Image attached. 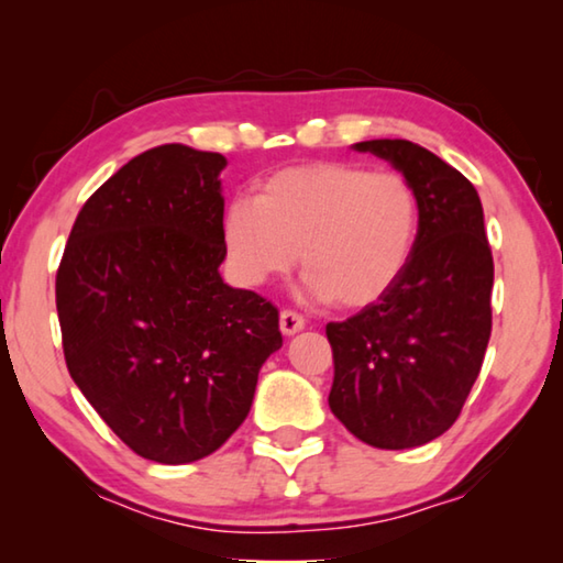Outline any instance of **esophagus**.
I'll list each match as a JSON object with an SVG mask.
<instances>
[{
	"mask_svg": "<svg viewBox=\"0 0 563 563\" xmlns=\"http://www.w3.org/2000/svg\"><path fill=\"white\" fill-rule=\"evenodd\" d=\"M305 328V320L302 316H298V312L292 310H283L280 312V332L283 335H295V332H300Z\"/></svg>",
	"mask_w": 563,
	"mask_h": 563,
	"instance_id": "esophagus-1",
	"label": "esophagus"
}]
</instances>
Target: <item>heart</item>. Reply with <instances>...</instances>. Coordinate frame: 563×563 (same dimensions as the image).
I'll use <instances>...</instances> for the list:
<instances>
[{"label": "heart", "instance_id": "obj_1", "mask_svg": "<svg viewBox=\"0 0 563 563\" xmlns=\"http://www.w3.org/2000/svg\"><path fill=\"white\" fill-rule=\"evenodd\" d=\"M417 198L397 174L312 161L263 178L253 201L225 206L221 241L243 288H263L300 261L305 290L360 310L385 298L417 238Z\"/></svg>", "mask_w": 563, "mask_h": 563}]
</instances>
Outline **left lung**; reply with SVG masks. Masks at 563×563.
Returning <instances> with one entry per match:
<instances>
[{
	"mask_svg": "<svg viewBox=\"0 0 563 563\" xmlns=\"http://www.w3.org/2000/svg\"><path fill=\"white\" fill-rule=\"evenodd\" d=\"M417 198V238L385 298L330 322L335 379L328 405L377 450H409L454 424L492 335L494 261L476 188L432 151L405 139L360 141Z\"/></svg>",
	"mask_w": 563,
	"mask_h": 563,
	"instance_id": "left-lung-1",
	"label": "left lung"
}]
</instances>
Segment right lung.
<instances>
[{"instance_id": "1", "label": "right lung", "mask_w": 563, "mask_h": 563, "mask_svg": "<svg viewBox=\"0 0 563 563\" xmlns=\"http://www.w3.org/2000/svg\"><path fill=\"white\" fill-rule=\"evenodd\" d=\"M225 164L180 144L131 158L84 203L56 273L71 379L158 464L213 454L283 347L278 308L218 271Z\"/></svg>"}]
</instances>
